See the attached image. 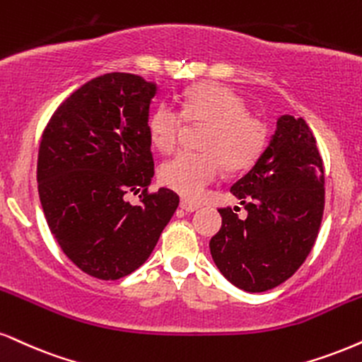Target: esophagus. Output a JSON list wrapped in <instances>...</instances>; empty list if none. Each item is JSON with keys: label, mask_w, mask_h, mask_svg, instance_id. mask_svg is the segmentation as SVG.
I'll use <instances>...</instances> for the list:
<instances>
[{"label": "esophagus", "mask_w": 362, "mask_h": 362, "mask_svg": "<svg viewBox=\"0 0 362 362\" xmlns=\"http://www.w3.org/2000/svg\"><path fill=\"white\" fill-rule=\"evenodd\" d=\"M180 206L185 209V211H188V213H191V211H196V209L199 208V204L198 203H193V202H189V199H185L182 198L181 199V204Z\"/></svg>", "instance_id": "esophagus-1"}]
</instances>
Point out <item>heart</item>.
Instances as JSON below:
<instances>
[{"label":"heart","mask_w":362,"mask_h":362,"mask_svg":"<svg viewBox=\"0 0 362 362\" xmlns=\"http://www.w3.org/2000/svg\"><path fill=\"white\" fill-rule=\"evenodd\" d=\"M247 102L231 88L203 82L189 88L181 112L169 104H159L147 117L151 144L160 153L176 147L182 124H202L199 153L182 151L159 168V181L185 198L194 199L220 173L247 171L257 163L269 142L265 120L247 112Z\"/></svg>","instance_id":"heart-1"}]
</instances>
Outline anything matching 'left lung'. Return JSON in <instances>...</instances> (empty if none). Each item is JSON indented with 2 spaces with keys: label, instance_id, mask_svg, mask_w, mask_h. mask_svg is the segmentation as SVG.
<instances>
[{
  "label": "left lung",
  "instance_id": "obj_1",
  "mask_svg": "<svg viewBox=\"0 0 362 362\" xmlns=\"http://www.w3.org/2000/svg\"><path fill=\"white\" fill-rule=\"evenodd\" d=\"M324 163L302 117L282 115L275 136L250 171L231 186L245 204L220 208L221 228L209 242L216 267L247 292L284 284L309 257L324 215Z\"/></svg>",
  "mask_w": 362,
  "mask_h": 362
}]
</instances>
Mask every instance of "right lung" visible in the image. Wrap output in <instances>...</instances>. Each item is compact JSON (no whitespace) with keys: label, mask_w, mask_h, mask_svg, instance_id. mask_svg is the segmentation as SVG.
Returning <instances> with one entry per match:
<instances>
[{"label":"right lung","mask_w":362,"mask_h":362,"mask_svg":"<svg viewBox=\"0 0 362 362\" xmlns=\"http://www.w3.org/2000/svg\"><path fill=\"white\" fill-rule=\"evenodd\" d=\"M154 95V83L139 75H100L66 97L43 131L37 181L48 228L95 279L119 280L139 269L180 204L171 189L147 191ZM131 190L141 191L139 205L125 199Z\"/></svg>","instance_id":"add662e5"}]
</instances>
